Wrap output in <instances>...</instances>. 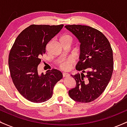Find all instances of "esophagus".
Wrapping results in <instances>:
<instances>
[{"instance_id":"obj_1","label":"esophagus","mask_w":127,"mask_h":127,"mask_svg":"<svg viewBox=\"0 0 127 127\" xmlns=\"http://www.w3.org/2000/svg\"><path fill=\"white\" fill-rule=\"evenodd\" d=\"M63 76L64 78H65V77H68L69 76V74L67 73H63Z\"/></svg>"}]
</instances>
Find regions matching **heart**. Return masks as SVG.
Listing matches in <instances>:
<instances>
[{"instance_id": "obj_1", "label": "heart", "mask_w": 127, "mask_h": 127, "mask_svg": "<svg viewBox=\"0 0 127 127\" xmlns=\"http://www.w3.org/2000/svg\"><path fill=\"white\" fill-rule=\"evenodd\" d=\"M65 40H70L73 41V37L70 35L67 34H65L62 36L60 39L61 42L65 41ZM74 63V61L72 59H68L64 60L60 63V67L63 70H69L72 68L73 64Z\"/></svg>"}]
</instances>
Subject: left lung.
Instances as JSON below:
<instances>
[{"mask_svg":"<svg viewBox=\"0 0 127 127\" xmlns=\"http://www.w3.org/2000/svg\"><path fill=\"white\" fill-rule=\"evenodd\" d=\"M65 27L81 42L79 62L76 69L86 73L72 76L76 87L68 95L79 103L94 101L105 90L113 70V51L108 39L101 32L87 26L67 25Z\"/></svg>","mask_w":127,"mask_h":127,"instance_id":"8db88e82","label":"left lung"}]
</instances>
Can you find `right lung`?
I'll use <instances>...</instances> for the list:
<instances>
[{
	"instance_id": "right-lung-1",
	"label": "right lung",
	"mask_w": 127,
	"mask_h": 127,
	"mask_svg": "<svg viewBox=\"0 0 127 127\" xmlns=\"http://www.w3.org/2000/svg\"><path fill=\"white\" fill-rule=\"evenodd\" d=\"M63 26L32 24L20 33L12 45L8 59L11 77L18 91L29 101L48 100L55 85L63 78L62 73L54 68L40 75L37 66L48 43Z\"/></svg>"
}]
</instances>
